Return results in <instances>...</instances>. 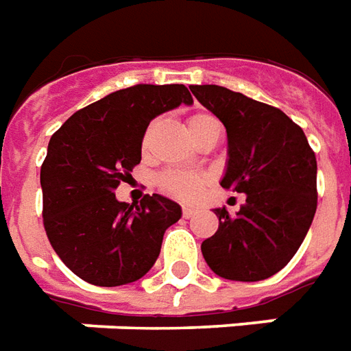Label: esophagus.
<instances>
[{
	"label": "esophagus",
	"mask_w": 351,
	"mask_h": 351,
	"mask_svg": "<svg viewBox=\"0 0 351 351\" xmlns=\"http://www.w3.org/2000/svg\"><path fill=\"white\" fill-rule=\"evenodd\" d=\"M195 213H197V210H195L193 206H184L182 208L184 218H191V216H195Z\"/></svg>",
	"instance_id": "1"
}]
</instances>
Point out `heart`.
I'll return each instance as SVG.
<instances>
[{"instance_id": "heart-1", "label": "heart", "mask_w": 351, "mask_h": 351, "mask_svg": "<svg viewBox=\"0 0 351 351\" xmlns=\"http://www.w3.org/2000/svg\"><path fill=\"white\" fill-rule=\"evenodd\" d=\"M216 122V118L210 114H205V112H199V114H193L188 120V128H190V133L195 137L201 131L205 130L208 123ZM154 123H150L146 128L145 135H143V148L148 146L150 143V137H152ZM208 176L199 175V173H180V171H169V173H163L160 176V188L163 191H167L169 195L178 199H195L203 191L206 184H208Z\"/></svg>"}]
</instances>
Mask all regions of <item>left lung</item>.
Returning <instances> with one entry per match:
<instances>
[{"label":"left lung","instance_id":"left-lung-1","mask_svg":"<svg viewBox=\"0 0 351 351\" xmlns=\"http://www.w3.org/2000/svg\"><path fill=\"white\" fill-rule=\"evenodd\" d=\"M190 90L228 131L220 186L246 195L235 216L214 208L220 226L201 244L203 258L226 280L269 278L289 263L314 220L316 156L280 108L216 84Z\"/></svg>","mask_w":351,"mask_h":351}]
</instances>
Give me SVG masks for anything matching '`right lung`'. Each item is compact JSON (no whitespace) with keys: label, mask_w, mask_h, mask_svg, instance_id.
<instances>
[{"label":"right lung","mask_w":351,"mask_h":351,"mask_svg":"<svg viewBox=\"0 0 351 351\" xmlns=\"http://www.w3.org/2000/svg\"><path fill=\"white\" fill-rule=\"evenodd\" d=\"M182 103H193L184 84H137L77 110L50 137L41 167L43 221L54 252L79 278L123 286L156 263L182 208L160 193L130 205L114 190L141 163L148 123Z\"/></svg>","instance_id":"1"}]
</instances>
